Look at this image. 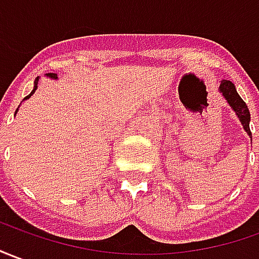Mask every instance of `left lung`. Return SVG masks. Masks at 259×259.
Masks as SVG:
<instances>
[{
  "label": "left lung",
  "mask_w": 259,
  "mask_h": 259,
  "mask_svg": "<svg viewBox=\"0 0 259 259\" xmlns=\"http://www.w3.org/2000/svg\"><path fill=\"white\" fill-rule=\"evenodd\" d=\"M219 92L222 93L223 97L228 103V106L233 108V111L235 112V115L238 117L240 122H241L244 131L247 133V135L252 141V135H251V131H249V121H251L249 110L247 104L244 103V100L240 97V94L235 90V85L230 80H222L220 85H219Z\"/></svg>",
  "instance_id": "obj_1"
}]
</instances>
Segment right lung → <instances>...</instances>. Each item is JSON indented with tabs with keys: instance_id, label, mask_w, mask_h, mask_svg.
Returning a JSON list of instances; mask_svg holds the SVG:
<instances>
[{
	"instance_id": "right-lung-1",
	"label": "right lung",
	"mask_w": 259,
	"mask_h": 259,
	"mask_svg": "<svg viewBox=\"0 0 259 259\" xmlns=\"http://www.w3.org/2000/svg\"><path fill=\"white\" fill-rule=\"evenodd\" d=\"M46 77L56 80V78H58V74H56V73H48V74H46ZM37 81H39V77L35 78V81H33V90H32L31 94H28V96H26V97H25L24 100L31 99V96H32V94H33V93H35V90H36V89H37ZM18 108H19V107H18ZM17 112H18V110H17V111H15V114H17Z\"/></svg>"
}]
</instances>
